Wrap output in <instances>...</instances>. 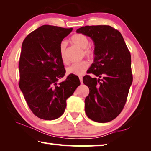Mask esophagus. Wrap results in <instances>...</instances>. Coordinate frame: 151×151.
<instances>
[{"label":"esophagus","mask_w":151,"mask_h":151,"mask_svg":"<svg viewBox=\"0 0 151 151\" xmlns=\"http://www.w3.org/2000/svg\"><path fill=\"white\" fill-rule=\"evenodd\" d=\"M79 80H80L81 83L83 84V77L82 76H79Z\"/></svg>","instance_id":"34e87169"}]
</instances>
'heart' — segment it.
Returning <instances> with one entry per match:
<instances>
[{
	"instance_id": "heart-1",
	"label": "heart",
	"mask_w": 151,
	"mask_h": 151,
	"mask_svg": "<svg viewBox=\"0 0 151 151\" xmlns=\"http://www.w3.org/2000/svg\"><path fill=\"white\" fill-rule=\"evenodd\" d=\"M73 44L77 46L79 48L84 49V54L88 58H93L94 57V51L91 48H88L89 40L85 35L81 34H75L72 36L70 39ZM66 42H62L60 45V57L63 62L66 64L68 63L66 58ZM88 67V63L86 60H82L79 63H74L66 68V73L68 75H75L81 76L85 74L86 70Z\"/></svg>"
}]
</instances>
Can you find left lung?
Segmentation results:
<instances>
[{
    "instance_id": "1",
    "label": "left lung",
    "mask_w": 151,
    "mask_h": 151,
    "mask_svg": "<svg viewBox=\"0 0 151 151\" xmlns=\"http://www.w3.org/2000/svg\"><path fill=\"white\" fill-rule=\"evenodd\" d=\"M93 40L94 62L83 83L89 88L85 112L98 122L111 121L121 113L132 83L131 57L119 30L108 25L85 26L76 30ZM101 79H100V78Z\"/></svg>"
}]
</instances>
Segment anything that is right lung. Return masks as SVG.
Listing matches in <instances>:
<instances>
[{
  "label": "right lung",
  "instance_id": "obj_1",
  "mask_svg": "<svg viewBox=\"0 0 151 151\" xmlns=\"http://www.w3.org/2000/svg\"><path fill=\"white\" fill-rule=\"evenodd\" d=\"M73 30L43 25L27 36L19 60V87L33 114L44 120H55L65 112L66 99L80 85L77 76L65 75L60 45Z\"/></svg>",
  "mask_w": 151,
  "mask_h": 151
}]
</instances>
